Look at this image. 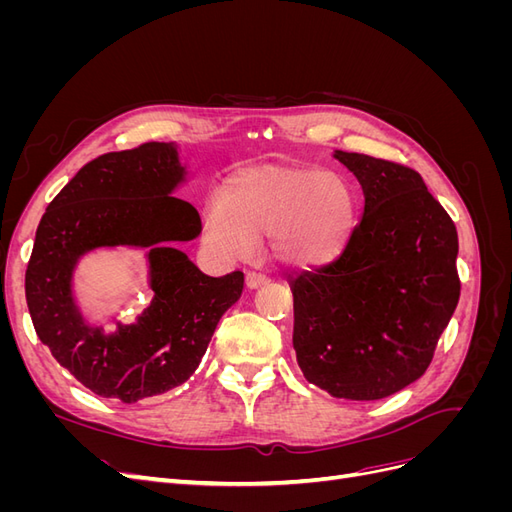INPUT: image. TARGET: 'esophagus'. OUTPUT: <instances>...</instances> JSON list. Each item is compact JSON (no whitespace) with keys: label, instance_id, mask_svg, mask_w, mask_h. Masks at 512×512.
Returning <instances> with one entry per match:
<instances>
[{"label":"esophagus","instance_id":"obj_1","mask_svg":"<svg viewBox=\"0 0 512 512\" xmlns=\"http://www.w3.org/2000/svg\"><path fill=\"white\" fill-rule=\"evenodd\" d=\"M267 282V275L265 273H256V271H250L245 275V284H247V288L250 290H254V288H260L262 284Z\"/></svg>","mask_w":512,"mask_h":512}]
</instances>
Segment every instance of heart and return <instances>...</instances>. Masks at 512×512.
Masks as SVG:
<instances>
[{
  "mask_svg": "<svg viewBox=\"0 0 512 512\" xmlns=\"http://www.w3.org/2000/svg\"><path fill=\"white\" fill-rule=\"evenodd\" d=\"M356 222L350 185L333 173L303 166L247 168L215 190L205 207V235L215 252L250 256L267 237L286 267L307 269L346 250Z\"/></svg>",
  "mask_w": 512,
  "mask_h": 512,
  "instance_id": "obj_1",
  "label": "heart"
}]
</instances>
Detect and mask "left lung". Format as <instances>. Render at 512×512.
<instances>
[{
	"instance_id": "obj_1",
	"label": "left lung",
	"mask_w": 512,
	"mask_h": 512,
	"mask_svg": "<svg viewBox=\"0 0 512 512\" xmlns=\"http://www.w3.org/2000/svg\"><path fill=\"white\" fill-rule=\"evenodd\" d=\"M359 179L361 224L337 260L292 280V344L303 376L371 401L421 378L459 301V239L416 170L335 151Z\"/></svg>"
}]
</instances>
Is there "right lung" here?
I'll return each mask as SVG.
<instances>
[{"label":"right lung","instance_id":"right-lung-1","mask_svg":"<svg viewBox=\"0 0 512 512\" xmlns=\"http://www.w3.org/2000/svg\"><path fill=\"white\" fill-rule=\"evenodd\" d=\"M188 170L173 143H145L91 160L61 190L36 230L25 273L34 329L61 367L123 404L188 380L211 335L243 292V273L209 277L175 243L200 235V215L173 196ZM147 246L154 299L132 325L91 328L71 294L75 262L98 246Z\"/></svg>","mask_w":512,"mask_h":512}]
</instances>
